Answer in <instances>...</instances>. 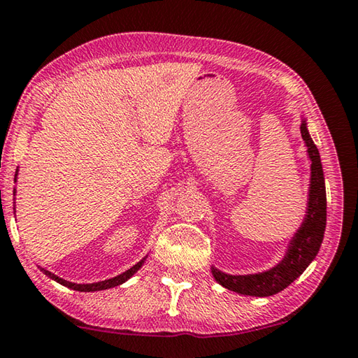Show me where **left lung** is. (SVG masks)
I'll list each match as a JSON object with an SVG mask.
<instances>
[{"label": "left lung", "mask_w": 358, "mask_h": 358, "mask_svg": "<svg viewBox=\"0 0 358 358\" xmlns=\"http://www.w3.org/2000/svg\"><path fill=\"white\" fill-rule=\"evenodd\" d=\"M300 134L303 141L308 146V154L311 159V185H310V201L308 215H306L302 228L297 231L292 239L286 258L280 262L272 271L258 275H227L217 268H212L215 280L229 291L245 294V296L267 297L273 296L285 287L289 286L300 273H302L310 262L315 259L319 252L324 231L325 220H327V196H325L324 173L321 165V155L316 144L313 143L311 136L306 130V124H300Z\"/></svg>", "instance_id": "8db88e82"}]
</instances>
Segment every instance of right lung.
<instances>
[{"label": "right lung", "instance_id": "obj_1", "mask_svg": "<svg viewBox=\"0 0 358 358\" xmlns=\"http://www.w3.org/2000/svg\"><path fill=\"white\" fill-rule=\"evenodd\" d=\"M15 178H17V174H15ZM14 195H15V192H14ZM144 259H146V258H144ZM144 259H141L140 262H138V264H135L134 267H130L127 272L117 275V277H115V278H110V280H105V281H99V283H91V285H77V283H71V281H66V280H62V278H59V277H56V275H53L52 272L45 271V268H41V271H42L43 273H45V275H48L50 278H53L55 281H58V283L64 285V286H67V287H71V289L80 291V292H92V291H102V289H108V287H115V286H117V285H122L124 281H127V280L131 277V275H134V273L138 271V268H140V267L143 266Z\"/></svg>", "mask_w": 358, "mask_h": 358}]
</instances>
